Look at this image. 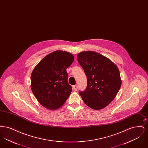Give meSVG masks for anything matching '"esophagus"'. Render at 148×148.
<instances>
[{
    "label": "esophagus",
    "instance_id": "esophagus-1",
    "mask_svg": "<svg viewBox=\"0 0 148 148\" xmlns=\"http://www.w3.org/2000/svg\"><path fill=\"white\" fill-rule=\"evenodd\" d=\"M77 85H74L73 86V89H74V90H77Z\"/></svg>",
    "mask_w": 148,
    "mask_h": 148
}]
</instances>
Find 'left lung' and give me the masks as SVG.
<instances>
[{
  "label": "left lung",
  "mask_w": 148,
  "mask_h": 148,
  "mask_svg": "<svg viewBox=\"0 0 148 148\" xmlns=\"http://www.w3.org/2000/svg\"><path fill=\"white\" fill-rule=\"evenodd\" d=\"M77 60L87 77V88L79 94L85 104L94 110L108 106L116 96L121 85L118 66L107 57L94 51H84Z\"/></svg>",
  "instance_id": "left-lung-1"
}]
</instances>
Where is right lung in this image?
<instances>
[{
  "instance_id": "1",
  "label": "right lung",
  "mask_w": 148,
  "mask_h": 148,
  "mask_svg": "<svg viewBox=\"0 0 148 148\" xmlns=\"http://www.w3.org/2000/svg\"><path fill=\"white\" fill-rule=\"evenodd\" d=\"M74 58L69 52L56 50L45 56L32 71L30 88L39 103L49 110L63 106L72 91L66 69Z\"/></svg>"
}]
</instances>
